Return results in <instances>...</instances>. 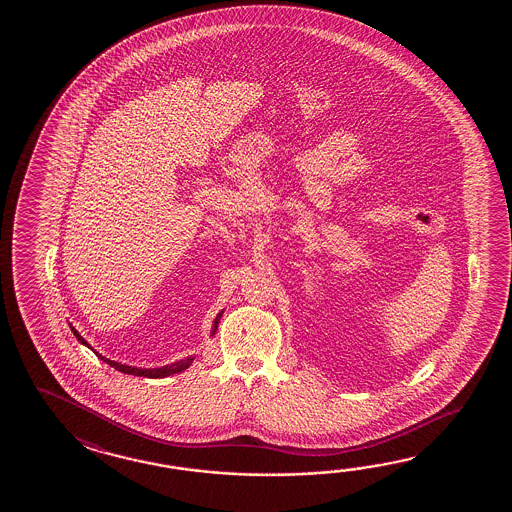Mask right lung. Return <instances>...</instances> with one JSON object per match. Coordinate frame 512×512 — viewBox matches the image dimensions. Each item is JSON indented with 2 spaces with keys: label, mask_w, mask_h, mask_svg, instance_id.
Wrapping results in <instances>:
<instances>
[{
  "label": "right lung",
  "mask_w": 512,
  "mask_h": 512,
  "mask_svg": "<svg viewBox=\"0 0 512 512\" xmlns=\"http://www.w3.org/2000/svg\"><path fill=\"white\" fill-rule=\"evenodd\" d=\"M221 313H223V311H221ZM221 313L216 316V320H214V324H212V335H214V333H216V329H218ZM71 331H73V335L78 338V342H80V344H84V346H87V348H91V346L87 344L86 340L80 337V333H78L75 327L71 326ZM95 353H97V351H95ZM98 359L104 360V362L109 364L111 368L122 371V373H126V375H135V377H148V379H163V377H168V375H174V373H179V371H185L186 368H188V366L194 362V357H186V359L177 360V362H174V364H168V366H163V368H148V370H146V368H135V366H126V364H120V362L106 359V357H102V355H98Z\"/></svg>",
  "instance_id": "add662e5"
}]
</instances>
